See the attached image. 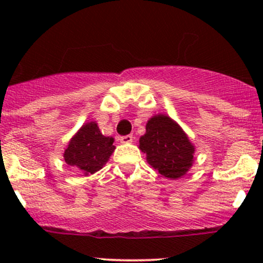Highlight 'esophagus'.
Masks as SVG:
<instances>
[{
    "mask_svg": "<svg viewBox=\"0 0 263 263\" xmlns=\"http://www.w3.org/2000/svg\"><path fill=\"white\" fill-rule=\"evenodd\" d=\"M120 141H121L122 143H131V142L134 141V136H132V135L122 136V137L120 138Z\"/></svg>",
    "mask_w": 263,
    "mask_h": 263,
    "instance_id": "obj_1",
    "label": "esophagus"
}]
</instances>
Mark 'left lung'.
Wrapping results in <instances>:
<instances>
[{"label":"left lung","mask_w":263,"mask_h":263,"mask_svg":"<svg viewBox=\"0 0 263 263\" xmlns=\"http://www.w3.org/2000/svg\"><path fill=\"white\" fill-rule=\"evenodd\" d=\"M140 148L147 155V162L171 179L184 176L193 164L194 147L178 123L164 115H157L147 122Z\"/></svg>","instance_id":"left-lung-1"}]
</instances>
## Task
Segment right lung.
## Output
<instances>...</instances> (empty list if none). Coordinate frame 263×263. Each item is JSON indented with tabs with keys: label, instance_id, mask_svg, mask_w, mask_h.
Returning a JSON list of instances; mask_svg holds the SVG:
<instances>
[{
	"label": "right lung",
	"instance_id": "add662e5",
	"mask_svg": "<svg viewBox=\"0 0 263 263\" xmlns=\"http://www.w3.org/2000/svg\"><path fill=\"white\" fill-rule=\"evenodd\" d=\"M112 143V137H105L95 122H89L69 142L64 159L86 176L92 174L106 164L115 149Z\"/></svg>",
	"mask_w": 263,
	"mask_h": 263
}]
</instances>
